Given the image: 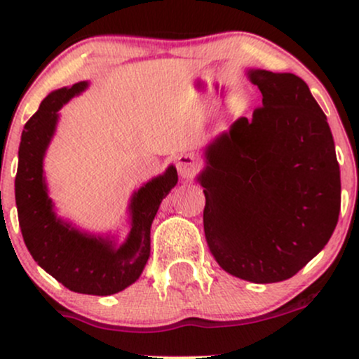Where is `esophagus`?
<instances>
[{"mask_svg":"<svg viewBox=\"0 0 359 359\" xmlns=\"http://www.w3.org/2000/svg\"><path fill=\"white\" fill-rule=\"evenodd\" d=\"M175 165L177 170H179V175L184 177V179H192L199 172V160L191 154H182L177 156Z\"/></svg>","mask_w":359,"mask_h":359,"instance_id":"esophagus-1","label":"esophagus"}]
</instances>
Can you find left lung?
I'll list each match as a JSON object with an SVG mask.
<instances>
[{
    "mask_svg": "<svg viewBox=\"0 0 359 359\" xmlns=\"http://www.w3.org/2000/svg\"><path fill=\"white\" fill-rule=\"evenodd\" d=\"M263 106L205 150L204 233L221 269L253 283L294 277L327 245L341 209L334 140L309 86L250 71Z\"/></svg>",
    "mask_w": 359,
    "mask_h": 359,
    "instance_id": "left-lung-1",
    "label": "left lung"
}]
</instances>
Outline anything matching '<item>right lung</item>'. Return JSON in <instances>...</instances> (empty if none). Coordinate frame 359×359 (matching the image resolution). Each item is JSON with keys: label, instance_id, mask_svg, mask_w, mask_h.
<instances>
[{"label": "right lung", "instance_id": "right-lung-1", "mask_svg": "<svg viewBox=\"0 0 359 359\" xmlns=\"http://www.w3.org/2000/svg\"><path fill=\"white\" fill-rule=\"evenodd\" d=\"M88 82L53 90L27 121L18 150L15 199L23 241L42 269L69 290L111 295L137 282L150 257V226L163 197L177 184L175 167L135 192L131 231L119 248L102 238L88 236L57 219L43 182L42 160L55 130L57 111Z\"/></svg>", "mask_w": 359, "mask_h": 359}]
</instances>
